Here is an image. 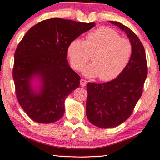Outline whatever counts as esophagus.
I'll return each mask as SVG.
<instances>
[{"mask_svg":"<svg viewBox=\"0 0 160 160\" xmlns=\"http://www.w3.org/2000/svg\"><path fill=\"white\" fill-rule=\"evenodd\" d=\"M86 83H87V82L84 80V79H81V80H80V86H81L82 87L86 86Z\"/></svg>","mask_w":160,"mask_h":160,"instance_id":"obj_1","label":"esophagus"}]
</instances>
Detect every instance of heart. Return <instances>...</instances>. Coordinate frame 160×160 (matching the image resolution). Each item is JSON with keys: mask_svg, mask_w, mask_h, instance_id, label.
Masks as SVG:
<instances>
[{"mask_svg": "<svg viewBox=\"0 0 160 160\" xmlns=\"http://www.w3.org/2000/svg\"><path fill=\"white\" fill-rule=\"evenodd\" d=\"M68 55L72 67L81 70L92 54V62L84 68L87 77H98L110 81L124 72L133 55V46L128 39L108 27H100L90 32L86 40L75 38L68 46Z\"/></svg>", "mask_w": 160, "mask_h": 160, "instance_id": "obj_1", "label": "heart"}]
</instances>
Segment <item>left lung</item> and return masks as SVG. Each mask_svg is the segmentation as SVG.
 I'll list each match as a JSON object with an SVG mask.
<instances>
[{
  "label": "left lung",
  "instance_id": "left-lung-1",
  "mask_svg": "<svg viewBox=\"0 0 160 160\" xmlns=\"http://www.w3.org/2000/svg\"><path fill=\"white\" fill-rule=\"evenodd\" d=\"M109 22L125 32L132 43L133 55L118 78L104 83L87 84V117L95 126L103 128L116 127L131 116L148 74L145 48L136 34L119 22Z\"/></svg>",
  "mask_w": 160,
  "mask_h": 160
}]
</instances>
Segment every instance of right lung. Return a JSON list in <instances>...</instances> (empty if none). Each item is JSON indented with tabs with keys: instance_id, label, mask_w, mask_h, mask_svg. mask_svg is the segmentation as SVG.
<instances>
[{
	"instance_id": "1",
	"label": "right lung",
	"mask_w": 160,
	"mask_h": 160,
	"mask_svg": "<svg viewBox=\"0 0 160 160\" xmlns=\"http://www.w3.org/2000/svg\"><path fill=\"white\" fill-rule=\"evenodd\" d=\"M94 26L51 18L33 26L23 36L16 48L12 76L18 102L32 120L52 123L62 117L66 97L78 88L80 80L68 66V46ZM35 77L41 81L39 90L31 86Z\"/></svg>"
}]
</instances>
